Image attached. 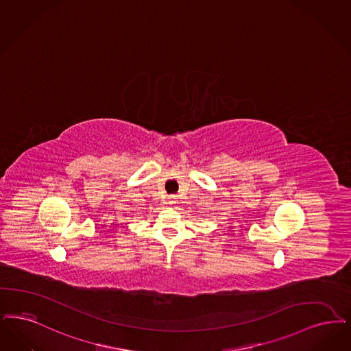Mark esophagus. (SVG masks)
Here are the masks:
<instances>
[{"instance_id":"obj_1","label":"esophagus","mask_w":351,"mask_h":351,"mask_svg":"<svg viewBox=\"0 0 351 351\" xmlns=\"http://www.w3.org/2000/svg\"><path fill=\"white\" fill-rule=\"evenodd\" d=\"M169 204H171V205H173V204H175V201L171 198V199H169Z\"/></svg>"}]
</instances>
